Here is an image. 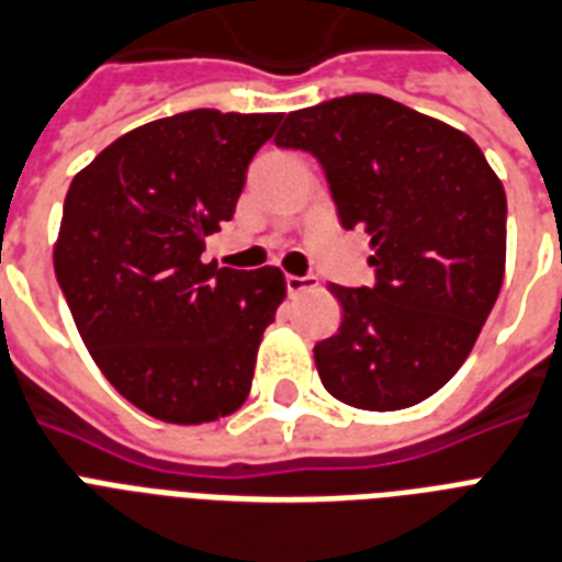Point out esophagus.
<instances>
[{
  "instance_id": "34e87169",
  "label": "esophagus",
  "mask_w": 562,
  "mask_h": 562,
  "mask_svg": "<svg viewBox=\"0 0 562 562\" xmlns=\"http://www.w3.org/2000/svg\"><path fill=\"white\" fill-rule=\"evenodd\" d=\"M319 284L316 276H286V293H304V290H313Z\"/></svg>"
}]
</instances>
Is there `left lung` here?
Here are the masks:
<instances>
[{
    "label": "left lung",
    "instance_id": "left-lung-1",
    "mask_svg": "<svg viewBox=\"0 0 562 562\" xmlns=\"http://www.w3.org/2000/svg\"><path fill=\"white\" fill-rule=\"evenodd\" d=\"M276 146L311 151L342 228L372 240L375 284H330L342 322L313 349L322 384L360 411L425 402L463 367L502 290V181L472 137L375 93L286 114Z\"/></svg>",
    "mask_w": 562,
    "mask_h": 562
}]
</instances>
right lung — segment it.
<instances>
[{
  "mask_svg": "<svg viewBox=\"0 0 562 562\" xmlns=\"http://www.w3.org/2000/svg\"><path fill=\"white\" fill-rule=\"evenodd\" d=\"M284 114L184 111L123 134L72 178L55 276L95 367L134 407L202 425L246 402L281 269L202 263Z\"/></svg>",
  "mask_w": 562,
  "mask_h": 562,
  "instance_id": "1",
  "label": "right lung"
}]
</instances>
